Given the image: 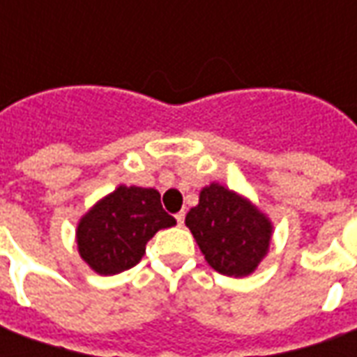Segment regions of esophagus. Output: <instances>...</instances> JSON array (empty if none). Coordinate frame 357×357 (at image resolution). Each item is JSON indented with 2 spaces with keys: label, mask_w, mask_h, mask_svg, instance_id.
Wrapping results in <instances>:
<instances>
[{
  "label": "esophagus",
  "mask_w": 357,
  "mask_h": 357,
  "mask_svg": "<svg viewBox=\"0 0 357 357\" xmlns=\"http://www.w3.org/2000/svg\"><path fill=\"white\" fill-rule=\"evenodd\" d=\"M176 222H178V225H183V222H185V212L183 210L176 214Z\"/></svg>",
  "instance_id": "esophagus-1"
}]
</instances>
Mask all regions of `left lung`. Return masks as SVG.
I'll use <instances>...</instances> for the list:
<instances>
[{
	"mask_svg": "<svg viewBox=\"0 0 357 357\" xmlns=\"http://www.w3.org/2000/svg\"><path fill=\"white\" fill-rule=\"evenodd\" d=\"M185 225L210 268L229 277L255 273L273 235L271 220L255 202L216 181L202 187Z\"/></svg>",
	"mask_w": 357,
	"mask_h": 357,
	"instance_id": "1",
	"label": "left lung"
}]
</instances>
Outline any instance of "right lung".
Wrapping results in <instances>:
<instances>
[{
    "mask_svg": "<svg viewBox=\"0 0 357 357\" xmlns=\"http://www.w3.org/2000/svg\"><path fill=\"white\" fill-rule=\"evenodd\" d=\"M176 225L153 187L118 185L80 218L76 245L84 262L99 275L133 268L156 231Z\"/></svg>",
    "mask_w": 357,
    "mask_h": 357,
    "instance_id": "obj_1",
    "label": "right lung"
}]
</instances>
